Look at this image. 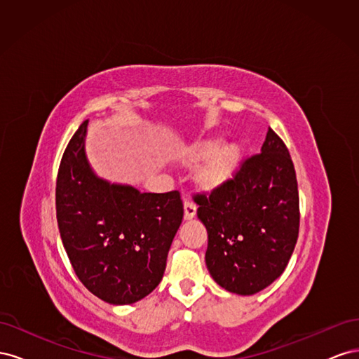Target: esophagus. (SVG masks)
Listing matches in <instances>:
<instances>
[{
  "label": "esophagus",
  "instance_id": "obj_1",
  "mask_svg": "<svg viewBox=\"0 0 359 359\" xmlns=\"http://www.w3.org/2000/svg\"><path fill=\"white\" fill-rule=\"evenodd\" d=\"M196 215V206L191 202H184V220H191Z\"/></svg>",
  "mask_w": 359,
  "mask_h": 359
}]
</instances>
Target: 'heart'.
Here are the masks:
<instances>
[{
    "label": "heart",
    "mask_w": 359,
    "mask_h": 359,
    "mask_svg": "<svg viewBox=\"0 0 359 359\" xmlns=\"http://www.w3.org/2000/svg\"><path fill=\"white\" fill-rule=\"evenodd\" d=\"M244 158V145L238 140L222 142L219 137L194 140L181 149L184 166L201 165L194 170L193 181L202 191L219 190L232 181Z\"/></svg>",
    "instance_id": "heart-1"
}]
</instances>
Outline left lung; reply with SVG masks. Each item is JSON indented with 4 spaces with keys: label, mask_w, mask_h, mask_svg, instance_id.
Returning <instances> with one entry per match:
<instances>
[{
    "label": "left lung",
    "mask_w": 359,
    "mask_h": 359,
    "mask_svg": "<svg viewBox=\"0 0 359 359\" xmlns=\"http://www.w3.org/2000/svg\"><path fill=\"white\" fill-rule=\"evenodd\" d=\"M196 202L208 233L205 262L217 285L255 295L283 274L298 240L299 198L290 154L273 128L260 154Z\"/></svg>",
    "instance_id": "obj_1"
}]
</instances>
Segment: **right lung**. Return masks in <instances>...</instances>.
<instances>
[{
  "instance_id": "obj_1",
  "label": "right lung",
  "mask_w": 359,
  "mask_h": 359,
  "mask_svg": "<svg viewBox=\"0 0 359 359\" xmlns=\"http://www.w3.org/2000/svg\"><path fill=\"white\" fill-rule=\"evenodd\" d=\"M85 121L64 151L57 180L62 245L82 285L114 306L137 302L163 278L182 222L178 191L140 193L97 175L85 151Z\"/></svg>"
}]
</instances>
